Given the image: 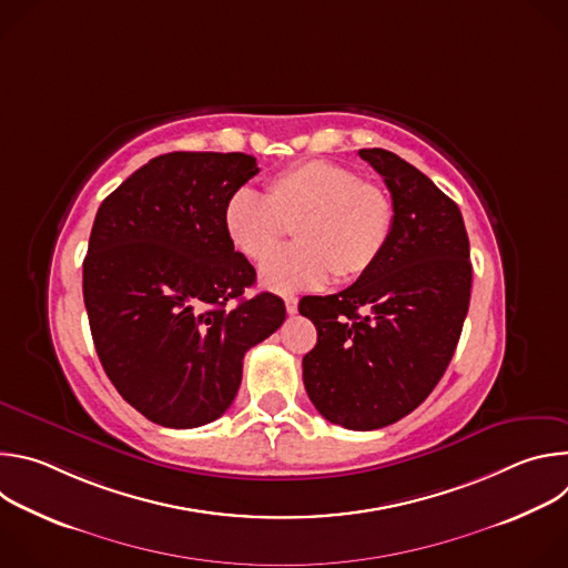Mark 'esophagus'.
I'll list each match as a JSON object with an SVG mask.
<instances>
[{
	"instance_id": "1",
	"label": "esophagus",
	"mask_w": 568,
	"mask_h": 568,
	"mask_svg": "<svg viewBox=\"0 0 568 568\" xmlns=\"http://www.w3.org/2000/svg\"><path fill=\"white\" fill-rule=\"evenodd\" d=\"M285 310H287V314H296L298 298L296 296H285Z\"/></svg>"
}]
</instances>
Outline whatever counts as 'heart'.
Masks as SVG:
<instances>
[{
  "label": "heart",
  "mask_w": 568,
  "mask_h": 568,
  "mask_svg": "<svg viewBox=\"0 0 568 568\" xmlns=\"http://www.w3.org/2000/svg\"><path fill=\"white\" fill-rule=\"evenodd\" d=\"M231 247L263 263L292 225L297 245L265 263L261 283L276 294L312 290L328 281H353L382 256L393 229L388 191L342 164L307 159L276 173L265 197L240 189L222 213Z\"/></svg>",
  "instance_id": "obj_1"
}]
</instances>
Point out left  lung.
Wrapping results in <instances>:
<instances>
[{"instance_id":"8db88e82","label":"left lung","mask_w":568,"mask_h":568,"mask_svg":"<svg viewBox=\"0 0 568 568\" xmlns=\"http://www.w3.org/2000/svg\"><path fill=\"white\" fill-rule=\"evenodd\" d=\"M359 156L390 191L388 242L351 287L307 296L298 312L316 326V346L303 357L316 412L371 432L409 416L440 382L467 316L471 263L454 200L388 150Z\"/></svg>"}]
</instances>
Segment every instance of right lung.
Instances as JSON below:
<instances>
[{
	"mask_svg": "<svg viewBox=\"0 0 568 568\" xmlns=\"http://www.w3.org/2000/svg\"><path fill=\"white\" fill-rule=\"evenodd\" d=\"M256 173L245 152L159 154L97 213L83 263L94 346L121 397L161 427L220 418L242 357L285 321L283 298H242L256 270L222 224L226 200Z\"/></svg>",
	"mask_w": 568,
	"mask_h": 568,
	"instance_id": "obj_1",
	"label": "right lung"
}]
</instances>
